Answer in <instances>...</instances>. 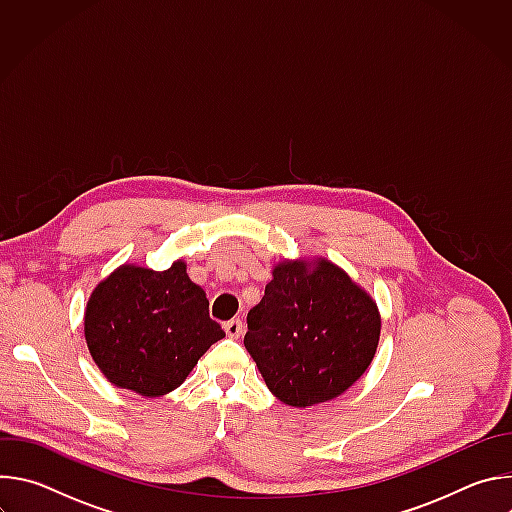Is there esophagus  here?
Returning a JSON list of instances; mask_svg holds the SVG:
<instances>
[{
  "label": "esophagus",
  "instance_id": "1",
  "mask_svg": "<svg viewBox=\"0 0 512 512\" xmlns=\"http://www.w3.org/2000/svg\"><path fill=\"white\" fill-rule=\"evenodd\" d=\"M223 328H225L227 336H231V338H241V336H243V330H245V326H243V322H241L239 318L225 322Z\"/></svg>",
  "mask_w": 512,
  "mask_h": 512
}]
</instances>
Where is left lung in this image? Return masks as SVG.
<instances>
[{
    "instance_id": "8db88e82",
    "label": "left lung",
    "mask_w": 512,
    "mask_h": 512,
    "mask_svg": "<svg viewBox=\"0 0 512 512\" xmlns=\"http://www.w3.org/2000/svg\"><path fill=\"white\" fill-rule=\"evenodd\" d=\"M245 348L269 391L291 407L330 401L352 387L375 356V302L334 263H279L263 300L247 314Z\"/></svg>"
}]
</instances>
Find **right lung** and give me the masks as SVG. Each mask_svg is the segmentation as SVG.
<instances>
[{
    "mask_svg": "<svg viewBox=\"0 0 512 512\" xmlns=\"http://www.w3.org/2000/svg\"><path fill=\"white\" fill-rule=\"evenodd\" d=\"M93 360L117 387L160 397L188 377L198 358L225 338L186 265L166 271L123 265L97 285L85 312Z\"/></svg>",
    "mask_w": 512,
    "mask_h": 512,
    "instance_id": "1",
    "label": "right lung"
}]
</instances>
